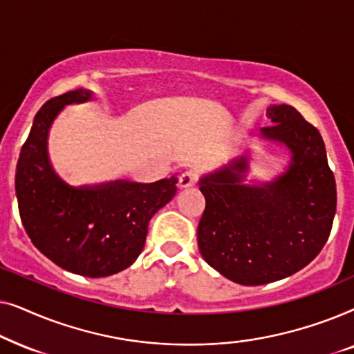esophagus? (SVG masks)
Wrapping results in <instances>:
<instances>
[{"label":"esophagus","instance_id":"1","mask_svg":"<svg viewBox=\"0 0 354 354\" xmlns=\"http://www.w3.org/2000/svg\"><path fill=\"white\" fill-rule=\"evenodd\" d=\"M198 180H200V176L195 171H187L180 176V180H178V185L182 188H188V187H195Z\"/></svg>","mask_w":354,"mask_h":354}]
</instances>
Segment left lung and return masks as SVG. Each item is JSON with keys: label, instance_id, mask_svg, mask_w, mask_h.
I'll return each instance as SVG.
<instances>
[{"label": "left lung", "instance_id": "1", "mask_svg": "<svg viewBox=\"0 0 354 354\" xmlns=\"http://www.w3.org/2000/svg\"><path fill=\"white\" fill-rule=\"evenodd\" d=\"M266 115L270 125L261 133L292 151L288 171L264 187L241 185V158L200 185L206 200L198 224L201 256L240 285L301 270L321 253L337 211L335 177L319 130L288 104L269 106Z\"/></svg>", "mask_w": 354, "mask_h": 354}]
</instances>
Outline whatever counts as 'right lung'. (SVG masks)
<instances>
[{"instance_id":"add662e5","label":"right lung","mask_w":354,"mask_h":354,"mask_svg":"<svg viewBox=\"0 0 354 354\" xmlns=\"http://www.w3.org/2000/svg\"><path fill=\"white\" fill-rule=\"evenodd\" d=\"M90 98L88 90L79 88L41 106L17 159L16 196L24 229L40 253L69 272L106 277L142 253L148 222L177 193V177L95 188L61 182L48 161V129L62 106Z\"/></svg>"}]
</instances>
